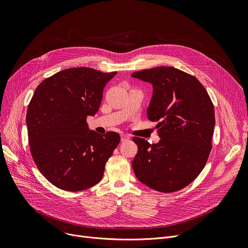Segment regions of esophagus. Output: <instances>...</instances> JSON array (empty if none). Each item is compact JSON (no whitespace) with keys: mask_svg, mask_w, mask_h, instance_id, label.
<instances>
[{"mask_svg":"<svg viewBox=\"0 0 248 248\" xmlns=\"http://www.w3.org/2000/svg\"><path fill=\"white\" fill-rule=\"evenodd\" d=\"M128 139H129V136H128L127 134H122V135H121L122 142H124V141H126V140H128Z\"/></svg>","mask_w":248,"mask_h":248,"instance_id":"34e87169","label":"esophagus"}]
</instances>
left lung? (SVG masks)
Here are the masks:
<instances>
[{"label":"left lung","instance_id":"8db88e82","mask_svg":"<svg viewBox=\"0 0 248 248\" xmlns=\"http://www.w3.org/2000/svg\"><path fill=\"white\" fill-rule=\"evenodd\" d=\"M131 77L153 85L147 117L158 122L161 138L157 144L132 138L138 146L133 171L156 191H179L197 178L207 163L215 126L214 105L195 77L175 67L143 69Z\"/></svg>","mask_w":248,"mask_h":248}]
</instances>
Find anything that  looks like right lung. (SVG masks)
Wrapping results in <instances>:
<instances>
[{
    "instance_id": "right-lung-1",
    "label": "right lung",
    "mask_w": 248,
    "mask_h": 248,
    "mask_svg": "<svg viewBox=\"0 0 248 248\" xmlns=\"http://www.w3.org/2000/svg\"><path fill=\"white\" fill-rule=\"evenodd\" d=\"M89 67L66 68L45 78L28 105L30 153L40 172L58 188L81 191L98 184L119 145L117 132L90 130L103 90L115 76Z\"/></svg>"
}]
</instances>
